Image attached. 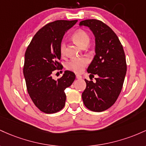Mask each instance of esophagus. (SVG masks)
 Wrapping results in <instances>:
<instances>
[{
	"mask_svg": "<svg viewBox=\"0 0 146 146\" xmlns=\"http://www.w3.org/2000/svg\"><path fill=\"white\" fill-rule=\"evenodd\" d=\"M76 78H77V79H81V78H82V76L79 74H76Z\"/></svg>",
	"mask_w": 146,
	"mask_h": 146,
	"instance_id": "1",
	"label": "esophagus"
}]
</instances>
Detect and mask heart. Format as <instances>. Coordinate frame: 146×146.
I'll return each mask as SVG.
<instances>
[{
    "instance_id": "obj_1",
    "label": "heart",
    "mask_w": 146,
    "mask_h": 146,
    "mask_svg": "<svg viewBox=\"0 0 146 146\" xmlns=\"http://www.w3.org/2000/svg\"><path fill=\"white\" fill-rule=\"evenodd\" d=\"M73 38L80 46L83 47L88 45L90 42V36L86 32L83 30H78L73 35ZM60 52L62 56H65L66 53V46L64 41L61 42L60 45ZM88 60L86 58H72L67 63L66 68L71 71L76 73H80L84 70V68L88 65Z\"/></svg>"
}]
</instances>
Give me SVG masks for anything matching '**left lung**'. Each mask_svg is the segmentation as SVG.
I'll return each instance as SVG.
<instances>
[{
  "label": "left lung",
  "mask_w": 146,
  "mask_h": 146,
  "mask_svg": "<svg viewBox=\"0 0 146 146\" xmlns=\"http://www.w3.org/2000/svg\"><path fill=\"white\" fill-rule=\"evenodd\" d=\"M79 25L89 27L94 35L96 54L87 71L98 76L94 83L85 79L82 99L87 108L103 112L115 103L122 90L127 71L125 53L117 34L102 21L88 19Z\"/></svg>",
  "instance_id": "1"
}]
</instances>
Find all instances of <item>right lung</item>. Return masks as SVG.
Wrapping results in <instances>:
<instances>
[{"label":"right lung","mask_w":146,"mask_h":146,"mask_svg":"<svg viewBox=\"0 0 146 146\" xmlns=\"http://www.w3.org/2000/svg\"><path fill=\"white\" fill-rule=\"evenodd\" d=\"M77 21L58 20L47 24L38 31L26 50L23 74L27 90L34 105L42 112L52 114L63 108L65 90L76 77L68 70L58 80L53 79L52 75L56 70L63 69L58 62L60 45L65 32Z\"/></svg>","instance_id":"obj_1"}]
</instances>
